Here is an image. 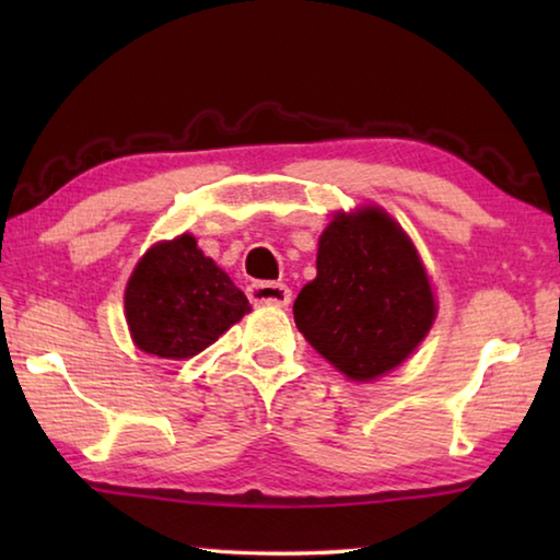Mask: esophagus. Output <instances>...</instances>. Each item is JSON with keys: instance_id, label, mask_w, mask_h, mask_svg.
Instances as JSON below:
<instances>
[{"instance_id": "1", "label": "esophagus", "mask_w": 560, "mask_h": 560, "mask_svg": "<svg viewBox=\"0 0 560 560\" xmlns=\"http://www.w3.org/2000/svg\"><path fill=\"white\" fill-rule=\"evenodd\" d=\"M249 301L254 306H289L291 289L279 281H254L249 287Z\"/></svg>"}]
</instances>
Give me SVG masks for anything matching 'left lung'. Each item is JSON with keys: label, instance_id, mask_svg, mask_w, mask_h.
I'll list each match as a JSON object with an SVG mask.
<instances>
[{"label": "left lung", "instance_id": "1", "mask_svg": "<svg viewBox=\"0 0 560 560\" xmlns=\"http://www.w3.org/2000/svg\"><path fill=\"white\" fill-rule=\"evenodd\" d=\"M316 269L293 303V318L340 373L373 381L428 336L438 311L428 273L383 210L338 214L320 234Z\"/></svg>", "mask_w": 560, "mask_h": 560}]
</instances>
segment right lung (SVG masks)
<instances>
[{
  "label": "right lung",
  "instance_id": "obj_1",
  "mask_svg": "<svg viewBox=\"0 0 560 560\" xmlns=\"http://www.w3.org/2000/svg\"><path fill=\"white\" fill-rule=\"evenodd\" d=\"M249 301L183 234L155 244L132 271L126 318L136 346L158 358H192L236 324Z\"/></svg>",
  "mask_w": 560,
  "mask_h": 560
}]
</instances>
